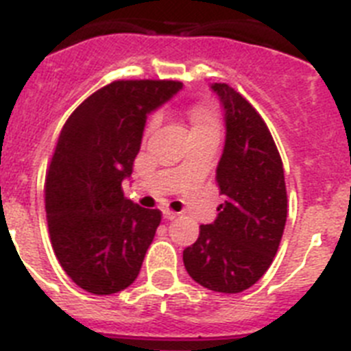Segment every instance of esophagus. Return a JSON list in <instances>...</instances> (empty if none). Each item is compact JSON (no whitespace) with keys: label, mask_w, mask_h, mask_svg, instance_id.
<instances>
[{"label":"esophagus","mask_w":351,"mask_h":351,"mask_svg":"<svg viewBox=\"0 0 351 351\" xmlns=\"http://www.w3.org/2000/svg\"><path fill=\"white\" fill-rule=\"evenodd\" d=\"M162 217H164V220H175L176 217H178V215L175 213V211H169V210H164L162 211Z\"/></svg>","instance_id":"34e87169"}]
</instances>
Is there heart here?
I'll return each instance as SVG.
<instances>
[{"label": "heart", "instance_id": "heart-1", "mask_svg": "<svg viewBox=\"0 0 351 351\" xmlns=\"http://www.w3.org/2000/svg\"><path fill=\"white\" fill-rule=\"evenodd\" d=\"M189 122H191V134H203V132H219V119L213 110L206 105H194L187 110ZM156 121H150L148 131H152Z\"/></svg>", "mask_w": 351, "mask_h": 351}]
</instances>
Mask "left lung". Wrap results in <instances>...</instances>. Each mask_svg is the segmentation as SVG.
Here are the masks:
<instances>
[{
  "label": "left lung",
  "instance_id": "1",
  "mask_svg": "<svg viewBox=\"0 0 351 351\" xmlns=\"http://www.w3.org/2000/svg\"><path fill=\"white\" fill-rule=\"evenodd\" d=\"M226 121L217 185L226 201L215 222L183 250L189 276L204 289L238 293L271 266L287 222L283 164L266 122L227 84H211Z\"/></svg>",
  "mask_w": 351,
  "mask_h": 351
}]
</instances>
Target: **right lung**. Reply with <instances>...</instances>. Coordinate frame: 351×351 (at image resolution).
<instances>
[{"label":"right lung","instance_id":"obj_1","mask_svg":"<svg viewBox=\"0 0 351 351\" xmlns=\"http://www.w3.org/2000/svg\"><path fill=\"white\" fill-rule=\"evenodd\" d=\"M182 89L173 80H119L66 121L45 178L50 241L80 289L110 295L138 278L159 210L124 197L148 115Z\"/></svg>","mask_w":351,"mask_h":351}]
</instances>
